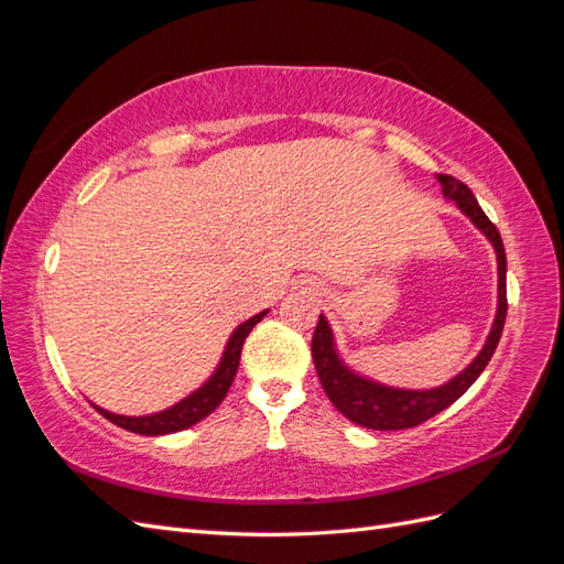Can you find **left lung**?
<instances>
[{
	"instance_id": "8db88e82",
	"label": "left lung",
	"mask_w": 564,
	"mask_h": 564,
	"mask_svg": "<svg viewBox=\"0 0 564 564\" xmlns=\"http://www.w3.org/2000/svg\"><path fill=\"white\" fill-rule=\"evenodd\" d=\"M437 181L442 185L445 197L458 204L460 212H464L473 224L487 235V240L494 245V251H497V263H499L497 319L491 324V332L487 336V344L480 350V355H477L475 360L449 383L433 390H400V388L379 386L369 379L357 377L355 371H350L344 362H340V357L334 348L329 322L324 319V315H319L315 334H313V362L317 369L319 383L338 412L346 419H350L352 423L362 425V429L404 431V429H414V425H421L423 421L440 414L442 409H447L464 395V392L475 383V379L485 371L494 350L499 346V338L503 332L508 299H506V249L501 242V235L497 226L487 218V214L480 209V204H477L475 195L470 193V187L466 183L456 181L449 174H437Z\"/></svg>"
}]
</instances>
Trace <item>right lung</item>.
Listing matches in <instances>:
<instances>
[{
  "label": "right lung",
  "instance_id": "obj_1",
  "mask_svg": "<svg viewBox=\"0 0 564 564\" xmlns=\"http://www.w3.org/2000/svg\"><path fill=\"white\" fill-rule=\"evenodd\" d=\"M265 313L268 311L249 317L245 324H240V327L232 332L228 346H226V352H224V357H220V365L214 371V377L202 388H197L193 395L181 400L178 404L164 409V412H160V414H150V416H119V414L106 412V409H100L96 404H94V409H98V414H104L108 421L119 425V429L139 433V435H166V433L191 429V425H195L197 421L207 419L228 395V390H230L232 379L237 373V367H240L245 338L249 336V332L256 327V324L265 317Z\"/></svg>",
  "mask_w": 564,
  "mask_h": 564
}]
</instances>
